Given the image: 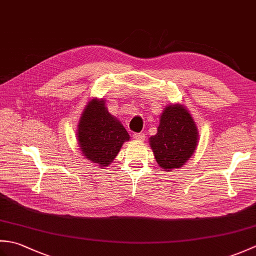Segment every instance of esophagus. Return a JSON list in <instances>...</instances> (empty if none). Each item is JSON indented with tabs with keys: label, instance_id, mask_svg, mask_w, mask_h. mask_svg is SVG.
Here are the masks:
<instances>
[{
	"label": "esophagus",
	"instance_id": "1",
	"mask_svg": "<svg viewBox=\"0 0 256 256\" xmlns=\"http://www.w3.org/2000/svg\"><path fill=\"white\" fill-rule=\"evenodd\" d=\"M133 138L136 140H145V134L144 133H134Z\"/></svg>",
	"mask_w": 256,
	"mask_h": 256
}]
</instances>
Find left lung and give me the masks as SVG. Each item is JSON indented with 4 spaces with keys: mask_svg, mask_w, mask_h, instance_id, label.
<instances>
[{
    "mask_svg": "<svg viewBox=\"0 0 256 256\" xmlns=\"http://www.w3.org/2000/svg\"><path fill=\"white\" fill-rule=\"evenodd\" d=\"M199 132L192 114L182 103L164 108L157 133L150 138V146L157 164L165 172L182 167L198 146Z\"/></svg>",
    "mask_w": 256,
    "mask_h": 256,
    "instance_id": "1",
    "label": "left lung"
}]
</instances>
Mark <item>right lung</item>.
<instances>
[{"label": "right lung", "instance_id": "add662e5", "mask_svg": "<svg viewBox=\"0 0 256 256\" xmlns=\"http://www.w3.org/2000/svg\"><path fill=\"white\" fill-rule=\"evenodd\" d=\"M81 154L100 168L108 166L122 145L130 140L123 124L108 111L106 100L92 98L86 103L77 128Z\"/></svg>", "mask_w": 256, "mask_h": 256}]
</instances>
